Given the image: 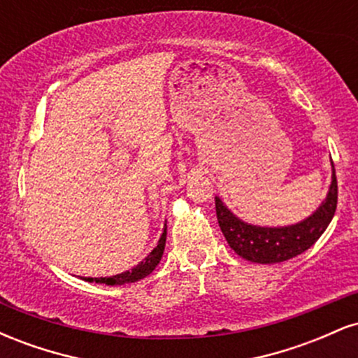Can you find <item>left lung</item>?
Instances as JSON below:
<instances>
[{
  "label": "left lung",
  "instance_id": "obj_1",
  "mask_svg": "<svg viewBox=\"0 0 358 358\" xmlns=\"http://www.w3.org/2000/svg\"><path fill=\"white\" fill-rule=\"evenodd\" d=\"M336 199H338V188H336L335 166L331 163V183L327 199L310 217L298 224L285 225V227H261V225L248 224L234 215L219 196H215V212L220 231L236 254L250 262L274 264L296 257L320 239L334 219Z\"/></svg>",
  "mask_w": 358,
  "mask_h": 358
}]
</instances>
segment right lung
Segmentation results:
<instances>
[{
  "instance_id": "obj_1",
  "label": "right lung",
  "mask_w": 358,
  "mask_h": 358,
  "mask_svg": "<svg viewBox=\"0 0 358 358\" xmlns=\"http://www.w3.org/2000/svg\"><path fill=\"white\" fill-rule=\"evenodd\" d=\"M165 242H166V224H165V229H163L162 237H159L158 241V245H156V248L131 271H124V273L116 274V276H110V278H82V279L89 282H101V285H108V286H119V285H126V282H136L139 279L146 278L148 274L153 273L156 266L159 264V261H162V256H163V250H165Z\"/></svg>"
}]
</instances>
